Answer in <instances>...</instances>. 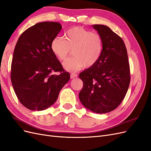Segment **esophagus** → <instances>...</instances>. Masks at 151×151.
Returning a JSON list of instances; mask_svg holds the SVG:
<instances>
[{
    "mask_svg": "<svg viewBox=\"0 0 151 151\" xmlns=\"http://www.w3.org/2000/svg\"><path fill=\"white\" fill-rule=\"evenodd\" d=\"M77 77V74H75V73H72V74H70L71 79H74V78H75V77Z\"/></svg>",
    "mask_w": 151,
    "mask_h": 151,
    "instance_id": "esophagus-1",
    "label": "esophagus"
}]
</instances>
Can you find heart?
I'll return each instance as SVG.
<instances>
[{"mask_svg": "<svg viewBox=\"0 0 151 151\" xmlns=\"http://www.w3.org/2000/svg\"><path fill=\"white\" fill-rule=\"evenodd\" d=\"M50 47L60 60H65L72 50L74 56L68 58L63 66L68 71L76 72L84 66L89 68L97 63L102 53L103 40L98 33L74 27L66 32L65 38H54Z\"/></svg>", "mask_w": 151, "mask_h": 151, "instance_id": "1", "label": "heart"}]
</instances>
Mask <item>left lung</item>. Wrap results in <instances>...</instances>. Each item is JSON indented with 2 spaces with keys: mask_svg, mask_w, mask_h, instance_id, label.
<instances>
[{
  "mask_svg": "<svg viewBox=\"0 0 151 151\" xmlns=\"http://www.w3.org/2000/svg\"><path fill=\"white\" fill-rule=\"evenodd\" d=\"M92 26L101 36L103 50L97 63L80 73L83 88L79 97L89 110L106 113L116 109L125 96L130 82L129 62L119 36L105 25Z\"/></svg>",
  "mask_w": 151,
  "mask_h": 151,
  "instance_id": "1",
  "label": "left lung"
}]
</instances>
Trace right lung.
I'll return each mask as SVG.
<instances>
[{
	"mask_svg": "<svg viewBox=\"0 0 151 151\" xmlns=\"http://www.w3.org/2000/svg\"><path fill=\"white\" fill-rule=\"evenodd\" d=\"M57 22H42L21 34L14 50L11 79L20 103L33 111H42L57 101L70 79L51 50V43L62 29ZM60 72L53 75L54 72Z\"/></svg>",
	"mask_w": 151,
	"mask_h": 151,
	"instance_id": "add662e5",
	"label": "right lung"
}]
</instances>
